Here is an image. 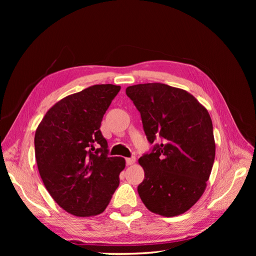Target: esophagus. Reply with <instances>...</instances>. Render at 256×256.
Here are the masks:
<instances>
[{"label":"esophagus","mask_w":256,"mask_h":256,"mask_svg":"<svg viewBox=\"0 0 256 256\" xmlns=\"http://www.w3.org/2000/svg\"><path fill=\"white\" fill-rule=\"evenodd\" d=\"M126 162L128 166H132L136 164V157H131V158H127L126 159Z\"/></svg>","instance_id":"obj_1"}]
</instances>
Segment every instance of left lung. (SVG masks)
<instances>
[{
	"instance_id": "1",
	"label": "left lung",
	"mask_w": 256,
	"mask_h": 256,
	"mask_svg": "<svg viewBox=\"0 0 256 256\" xmlns=\"http://www.w3.org/2000/svg\"><path fill=\"white\" fill-rule=\"evenodd\" d=\"M126 94L141 113L147 140H164L138 159L145 175L138 196L154 214L188 212L203 196L214 166L210 115L190 92L166 84H136Z\"/></svg>"
}]
</instances>
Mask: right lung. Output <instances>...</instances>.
Masks as SVG:
<instances>
[{
  "instance_id": "1",
  "label": "right lung",
  "mask_w": 256,
  "mask_h": 256,
  "mask_svg": "<svg viewBox=\"0 0 256 256\" xmlns=\"http://www.w3.org/2000/svg\"><path fill=\"white\" fill-rule=\"evenodd\" d=\"M120 86L98 84L60 99L46 113L35 132V157L52 198L76 216L104 212L126 166L109 157L100 131L104 114Z\"/></svg>"
}]
</instances>
